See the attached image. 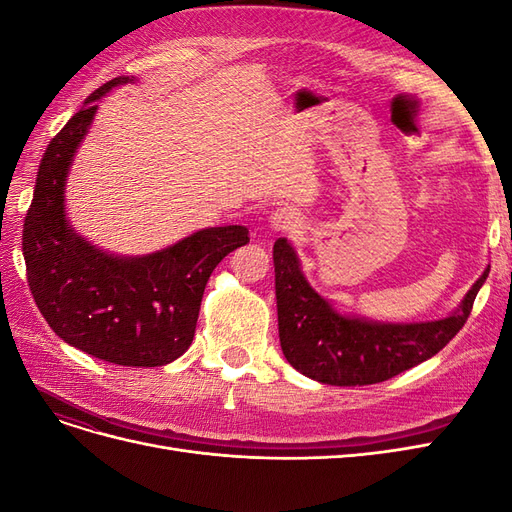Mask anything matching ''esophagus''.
<instances>
[{"instance_id":"34e87169","label":"esophagus","mask_w":512,"mask_h":512,"mask_svg":"<svg viewBox=\"0 0 512 512\" xmlns=\"http://www.w3.org/2000/svg\"><path fill=\"white\" fill-rule=\"evenodd\" d=\"M269 222H271V228L277 232H294L299 228V215L288 207H282L271 213Z\"/></svg>"}]
</instances>
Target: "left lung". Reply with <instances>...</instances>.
<instances>
[{
	"instance_id": "obj_1",
	"label": "left lung",
	"mask_w": 512,
	"mask_h": 512,
	"mask_svg": "<svg viewBox=\"0 0 512 512\" xmlns=\"http://www.w3.org/2000/svg\"><path fill=\"white\" fill-rule=\"evenodd\" d=\"M280 342L288 363L307 378L333 386L389 380L438 354L466 324L489 269L463 299L459 312L418 324H376L333 312L305 282L286 239L273 245Z\"/></svg>"
}]
</instances>
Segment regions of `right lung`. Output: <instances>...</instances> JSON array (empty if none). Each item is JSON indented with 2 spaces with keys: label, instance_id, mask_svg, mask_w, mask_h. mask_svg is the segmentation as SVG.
<instances>
[{
  "label": "right lung",
  "instance_id": "1",
  "mask_svg": "<svg viewBox=\"0 0 512 512\" xmlns=\"http://www.w3.org/2000/svg\"><path fill=\"white\" fill-rule=\"evenodd\" d=\"M128 76L104 83L46 147L23 224L27 284L49 327L66 344L123 367H160L190 348L205 286L245 226L198 230L168 250L117 258L81 239L64 215V183L98 100Z\"/></svg>",
  "mask_w": 512,
  "mask_h": 512
}]
</instances>
